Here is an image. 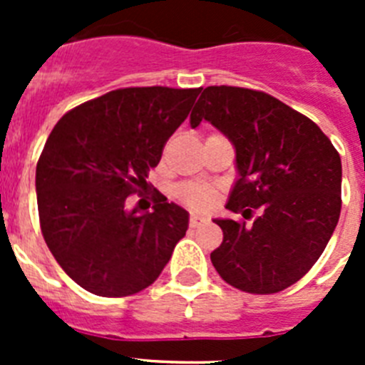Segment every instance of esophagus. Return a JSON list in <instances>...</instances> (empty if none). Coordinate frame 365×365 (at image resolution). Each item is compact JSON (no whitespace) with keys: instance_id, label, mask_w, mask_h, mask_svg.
<instances>
[{"instance_id":"34e87169","label":"esophagus","mask_w":365,"mask_h":365,"mask_svg":"<svg viewBox=\"0 0 365 365\" xmlns=\"http://www.w3.org/2000/svg\"><path fill=\"white\" fill-rule=\"evenodd\" d=\"M201 222H202V217H199V215H195V214L190 215V227L192 228H197Z\"/></svg>"}]
</instances>
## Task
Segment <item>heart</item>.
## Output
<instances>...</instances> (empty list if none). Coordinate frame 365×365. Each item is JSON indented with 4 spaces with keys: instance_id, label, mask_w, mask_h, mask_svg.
<instances>
[{
    "instance_id": "b5f03b06",
    "label": "heart",
    "mask_w": 365,
    "mask_h": 365,
    "mask_svg": "<svg viewBox=\"0 0 365 365\" xmlns=\"http://www.w3.org/2000/svg\"><path fill=\"white\" fill-rule=\"evenodd\" d=\"M175 195L193 208H208L215 199V190L212 186L188 182V185L177 186Z\"/></svg>"
}]
</instances>
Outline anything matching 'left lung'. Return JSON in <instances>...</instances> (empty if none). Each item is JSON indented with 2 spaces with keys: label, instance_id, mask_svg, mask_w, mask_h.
<instances>
[{
  "label": "left lung",
  "instance_id": "1",
  "mask_svg": "<svg viewBox=\"0 0 365 365\" xmlns=\"http://www.w3.org/2000/svg\"><path fill=\"white\" fill-rule=\"evenodd\" d=\"M234 144L237 180L227 208L252 225L214 219L222 243L210 254L232 287L274 294L302 279L327 247L341 208V160L324 131L263 91L210 86L190 115Z\"/></svg>",
  "mask_w": 365,
  "mask_h": 365
}]
</instances>
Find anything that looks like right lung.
Returning a JSON list of instances; mask_svg holds the SVG:
<instances>
[{"label": "right lung", "instance_id": "obj_1", "mask_svg": "<svg viewBox=\"0 0 365 365\" xmlns=\"http://www.w3.org/2000/svg\"><path fill=\"white\" fill-rule=\"evenodd\" d=\"M199 89L125 87L66 113L36 166L43 240L73 282L122 298L150 287L188 230V212L163 193L153 210H128L144 193L164 144L188 117Z\"/></svg>", "mask_w": 365, "mask_h": 365}]
</instances>
